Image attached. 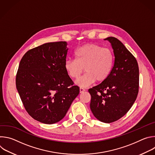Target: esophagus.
Wrapping results in <instances>:
<instances>
[{"label":"esophagus","instance_id":"obj_1","mask_svg":"<svg viewBox=\"0 0 155 155\" xmlns=\"http://www.w3.org/2000/svg\"><path fill=\"white\" fill-rule=\"evenodd\" d=\"M85 91V90L83 87H80V93H83Z\"/></svg>","mask_w":155,"mask_h":155}]
</instances>
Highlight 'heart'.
Segmentation results:
<instances>
[{
	"instance_id": "b5f03b06",
	"label": "heart",
	"mask_w": 155,
	"mask_h": 155,
	"mask_svg": "<svg viewBox=\"0 0 155 155\" xmlns=\"http://www.w3.org/2000/svg\"><path fill=\"white\" fill-rule=\"evenodd\" d=\"M76 59H66L64 68L68 75L76 79L83 72L86 74L78 78L75 84L86 87L96 80L101 82L109 76L114 64V56L111 50L93 43L86 44L75 52Z\"/></svg>"
}]
</instances>
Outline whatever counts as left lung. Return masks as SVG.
<instances>
[{"mask_svg":"<svg viewBox=\"0 0 155 155\" xmlns=\"http://www.w3.org/2000/svg\"><path fill=\"white\" fill-rule=\"evenodd\" d=\"M108 40L114 50V67L108 78L88 90L90 108L100 121L110 123L123 117L134 104L139 92V70L135 57L117 38Z\"/></svg>","mask_w":155,"mask_h":155,"instance_id":"obj_1","label":"left lung"}]
</instances>
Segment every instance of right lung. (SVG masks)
I'll return each instance as SVG.
<instances>
[{"mask_svg": "<svg viewBox=\"0 0 155 155\" xmlns=\"http://www.w3.org/2000/svg\"><path fill=\"white\" fill-rule=\"evenodd\" d=\"M68 50L66 41L46 43L20 61L16 89L29 115L42 123L61 121L80 93L64 68Z\"/></svg>", "mask_w": 155, "mask_h": 155, "instance_id": "obj_1", "label": "right lung"}]
</instances>
